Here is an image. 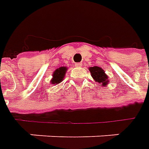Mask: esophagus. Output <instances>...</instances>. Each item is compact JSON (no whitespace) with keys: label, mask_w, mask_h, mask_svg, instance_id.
I'll return each instance as SVG.
<instances>
[{"label":"esophagus","mask_w":149,"mask_h":149,"mask_svg":"<svg viewBox=\"0 0 149 149\" xmlns=\"http://www.w3.org/2000/svg\"><path fill=\"white\" fill-rule=\"evenodd\" d=\"M74 65L76 66V67H81L82 66V63H75Z\"/></svg>","instance_id":"1"}]
</instances>
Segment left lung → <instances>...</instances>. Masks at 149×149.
<instances>
[{
    "label": "left lung",
    "instance_id": "8db88e82",
    "mask_svg": "<svg viewBox=\"0 0 149 149\" xmlns=\"http://www.w3.org/2000/svg\"><path fill=\"white\" fill-rule=\"evenodd\" d=\"M89 71L91 73L92 77L95 79V80L98 83L102 84L103 85H107L108 81V77L104 74V71L102 68L95 66V67H90L89 68Z\"/></svg>",
    "mask_w": 149,
    "mask_h": 149
}]
</instances>
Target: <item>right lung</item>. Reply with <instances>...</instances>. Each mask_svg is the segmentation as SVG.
<instances>
[{
	"label": "right lung",
	"instance_id": "right-lung-1",
	"mask_svg": "<svg viewBox=\"0 0 149 149\" xmlns=\"http://www.w3.org/2000/svg\"><path fill=\"white\" fill-rule=\"evenodd\" d=\"M66 70H67L66 67H60L59 69H57L53 73V78L51 79V83L53 84L60 83L63 80V79H64Z\"/></svg>",
	"mask_w": 149,
	"mask_h": 149
}]
</instances>
